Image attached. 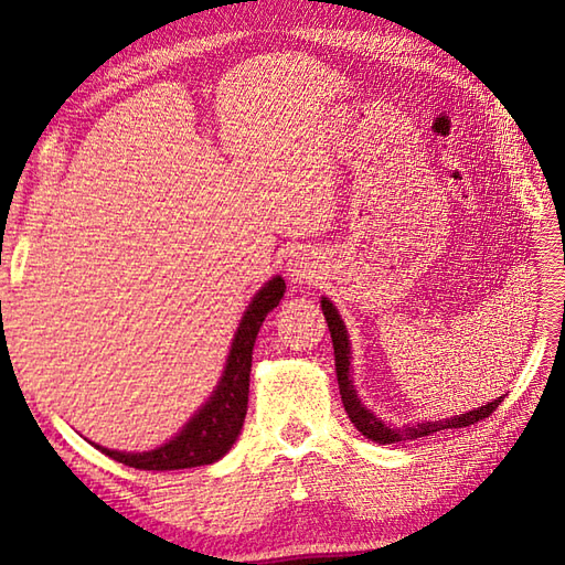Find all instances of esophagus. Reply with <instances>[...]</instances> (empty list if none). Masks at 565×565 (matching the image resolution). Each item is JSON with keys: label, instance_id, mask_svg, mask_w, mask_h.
Instances as JSON below:
<instances>
[{"label": "esophagus", "instance_id": "obj_1", "mask_svg": "<svg viewBox=\"0 0 565 565\" xmlns=\"http://www.w3.org/2000/svg\"><path fill=\"white\" fill-rule=\"evenodd\" d=\"M286 271H289V279L294 284H311L313 279H318V266L311 254H296Z\"/></svg>", "mask_w": 565, "mask_h": 565}]
</instances>
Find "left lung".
Returning <instances> with one entry per match:
<instances>
[{"instance_id":"1","label":"left lung","mask_w":565,"mask_h":565,"mask_svg":"<svg viewBox=\"0 0 565 565\" xmlns=\"http://www.w3.org/2000/svg\"><path fill=\"white\" fill-rule=\"evenodd\" d=\"M321 311L326 316L328 331H331V341H333V355H335V375H338V387H341V399L348 417L351 423L358 427V433H363L367 439H373L377 445H395V443H407V439H419L435 433H443V429H457V427H469L479 423V419L489 417L494 409L499 407L501 397L491 399V403L481 405L477 409H469L465 415H455V417H445V419H419L415 425H403V427H393L383 423L381 417L371 413L361 397L355 393L353 377H351V341H348V331L341 313L333 306V301H328L326 296H321Z\"/></svg>"}]
</instances>
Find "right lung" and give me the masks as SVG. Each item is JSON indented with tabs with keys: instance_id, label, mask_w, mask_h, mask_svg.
Returning <instances> with one entry per match:
<instances>
[{
	"instance_id": "obj_1",
	"label": "right lung",
	"mask_w": 565,
	"mask_h": 565,
	"mask_svg": "<svg viewBox=\"0 0 565 565\" xmlns=\"http://www.w3.org/2000/svg\"><path fill=\"white\" fill-rule=\"evenodd\" d=\"M284 279L274 276L254 294L237 326V333L232 338L227 363H224L217 387L212 390V395L182 425L175 437H170L168 443H162L156 449H148V452H118V449L100 447L96 443L90 445L100 449L106 457L120 461V465L148 471L190 469L220 461L242 433L249 403V373L256 335H259L264 318L284 299Z\"/></svg>"
}]
</instances>
